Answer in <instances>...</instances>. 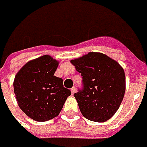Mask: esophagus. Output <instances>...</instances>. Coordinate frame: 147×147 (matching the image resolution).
I'll return each mask as SVG.
<instances>
[{
    "label": "esophagus",
    "instance_id": "1",
    "mask_svg": "<svg viewBox=\"0 0 147 147\" xmlns=\"http://www.w3.org/2000/svg\"><path fill=\"white\" fill-rule=\"evenodd\" d=\"M75 92H76V88H75V87H73V88H71L72 95H74V94Z\"/></svg>",
    "mask_w": 147,
    "mask_h": 147
}]
</instances>
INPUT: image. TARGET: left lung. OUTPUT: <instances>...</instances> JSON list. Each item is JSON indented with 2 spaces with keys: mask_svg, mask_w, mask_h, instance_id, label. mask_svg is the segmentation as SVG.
Returning a JSON list of instances; mask_svg holds the SVG:
<instances>
[{
  "mask_svg": "<svg viewBox=\"0 0 147 147\" xmlns=\"http://www.w3.org/2000/svg\"><path fill=\"white\" fill-rule=\"evenodd\" d=\"M70 62L82 77L83 88L74 96L83 116L98 123L109 120L124 96L123 69L116 61L98 52H89Z\"/></svg>",
  "mask_w": 147,
  "mask_h": 147,
  "instance_id": "obj_1",
  "label": "left lung"
}]
</instances>
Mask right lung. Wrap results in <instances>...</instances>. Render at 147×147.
Listing matches in <instances>:
<instances>
[{
    "mask_svg": "<svg viewBox=\"0 0 147 147\" xmlns=\"http://www.w3.org/2000/svg\"><path fill=\"white\" fill-rule=\"evenodd\" d=\"M59 62L43 55L27 62L13 82L19 107L28 117L43 122L58 116L71 92L55 76Z\"/></svg>",
    "mask_w": 147,
    "mask_h": 147,
    "instance_id": "obj_1",
    "label": "right lung"
}]
</instances>
